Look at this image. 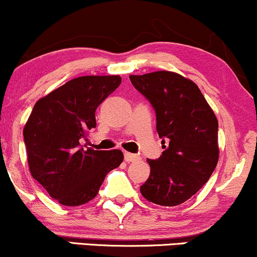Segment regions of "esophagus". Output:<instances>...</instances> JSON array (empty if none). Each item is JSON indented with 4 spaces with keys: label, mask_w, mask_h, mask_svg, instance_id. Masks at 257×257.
Here are the masks:
<instances>
[{
    "label": "esophagus",
    "mask_w": 257,
    "mask_h": 257,
    "mask_svg": "<svg viewBox=\"0 0 257 257\" xmlns=\"http://www.w3.org/2000/svg\"><path fill=\"white\" fill-rule=\"evenodd\" d=\"M140 159V157H139L138 155H134V153H129V152H125L124 153V161L125 162H137Z\"/></svg>",
    "instance_id": "esophagus-1"
}]
</instances>
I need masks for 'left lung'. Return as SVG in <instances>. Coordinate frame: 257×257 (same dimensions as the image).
I'll list each match as a JSON object with an SVG mask.
<instances>
[{"instance_id":"8db88e82","label":"left lung","mask_w":257,"mask_h":257,"mask_svg":"<svg viewBox=\"0 0 257 257\" xmlns=\"http://www.w3.org/2000/svg\"><path fill=\"white\" fill-rule=\"evenodd\" d=\"M129 78L155 108L164 149L159 158L147 159L151 172L140 192L155 204H181L198 192L216 168V116L197 84L179 73L156 71Z\"/></svg>"}]
</instances>
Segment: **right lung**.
<instances>
[{"instance_id": "1", "label": "right lung", "mask_w": 257, "mask_h": 257, "mask_svg": "<svg viewBox=\"0 0 257 257\" xmlns=\"http://www.w3.org/2000/svg\"><path fill=\"white\" fill-rule=\"evenodd\" d=\"M119 76H82L35 104L24 126L32 178L66 206L89 202L105 176L123 162L119 150H84L81 140L96 126L95 110L118 88Z\"/></svg>"}]
</instances>
